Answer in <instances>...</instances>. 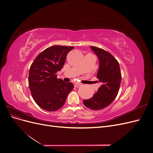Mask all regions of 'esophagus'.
<instances>
[{"mask_svg": "<svg viewBox=\"0 0 153 153\" xmlns=\"http://www.w3.org/2000/svg\"><path fill=\"white\" fill-rule=\"evenodd\" d=\"M81 85H82V84H80V83H76V84H75V87H80Z\"/></svg>", "mask_w": 153, "mask_h": 153, "instance_id": "34e87169", "label": "esophagus"}]
</instances>
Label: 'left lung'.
<instances>
[{"label":"left lung","mask_w":153,"mask_h":153,"mask_svg":"<svg viewBox=\"0 0 153 153\" xmlns=\"http://www.w3.org/2000/svg\"><path fill=\"white\" fill-rule=\"evenodd\" d=\"M99 60L97 78L101 85L93 96L84 100L87 108L94 110L103 109L110 105L116 98L121 81L119 64L106 51L95 47H90Z\"/></svg>","instance_id":"1"}]
</instances>
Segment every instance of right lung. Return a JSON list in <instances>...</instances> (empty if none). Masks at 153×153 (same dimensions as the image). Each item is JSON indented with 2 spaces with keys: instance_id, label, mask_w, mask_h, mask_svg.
<instances>
[{
  "instance_id": "right-lung-1",
  "label": "right lung",
  "mask_w": 153,
  "mask_h": 153,
  "mask_svg": "<svg viewBox=\"0 0 153 153\" xmlns=\"http://www.w3.org/2000/svg\"><path fill=\"white\" fill-rule=\"evenodd\" d=\"M73 47L55 45L41 52L30 68L29 86L32 98L41 108L49 112L62 107L68 94L73 89L71 82L57 78L68 53Z\"/></svg>"
}]
</instances>
